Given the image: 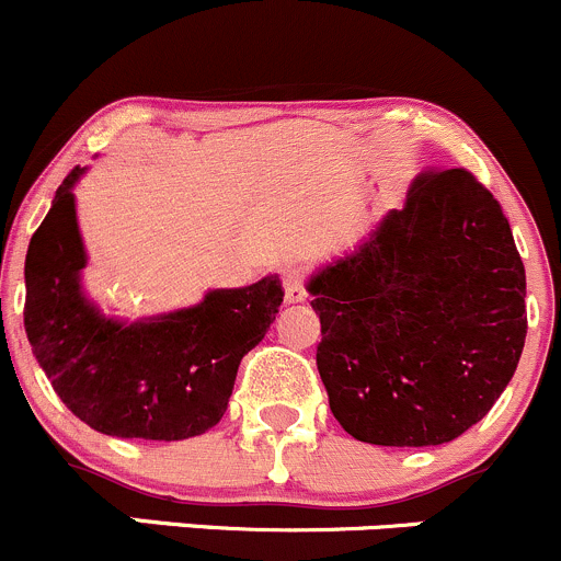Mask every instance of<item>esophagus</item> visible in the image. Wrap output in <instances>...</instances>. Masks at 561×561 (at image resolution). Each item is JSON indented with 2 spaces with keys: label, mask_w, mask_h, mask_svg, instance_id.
<instances>
[{
  "label": "esophagus",
  "mask_w": 561,
  "mask_h": 561,
  "mask_svg": "<svg viewBox=\"0 0 561 561\" xmlns=\"http://www.w3.org/2000/svg\"><path fill=\"white\" fill-rule=\"evenodd\" d=\"M285 301L301 304L307 301V274L301 268H293L285 274Z\"/></svg>",
  "instance_id": "1"
}]
</instances>
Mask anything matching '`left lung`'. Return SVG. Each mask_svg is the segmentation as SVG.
Wrapping results in <instances>:
<instances>
[{"instance_id":"8db88e82","label":"left lung","mask_w":561,"mask_h":561,"mask_svg":"<svg viewBox=\"0 0 561 561\" xmlns=\"http://www.w3.org/2000/svg\"><path fill=\"white\" fill-rule=\"evenodd\" d=\"M333 417L369 445L461 437L511 382L526 274L500 201L463 168L423 171L353 254L309 279Z\"/></svg>"}]
</instances>
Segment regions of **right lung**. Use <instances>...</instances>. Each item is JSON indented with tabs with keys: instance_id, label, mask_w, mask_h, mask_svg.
Returning <instances> with one entry per match:
<instances>
[{
	"instance_id": "right-lung-1",
	"label": "right lung",
	"mask_w": 561,
	"mask_h": 561,
	"mask_svg": "<svg viewBox=\"0 0 561 561\" xmlns=\"http://www.w3.org/2000/svg\"><path fill=\"white\" fill-rule=\"evenodd\" d=\"M72 168L26 252L24 328L56 396L94 432L122 439H190L228 410L241 358L285 298L279 276L211 290L197 307L118 322L83 296L87 268Z\"/></svg>"
}]
</instances>
